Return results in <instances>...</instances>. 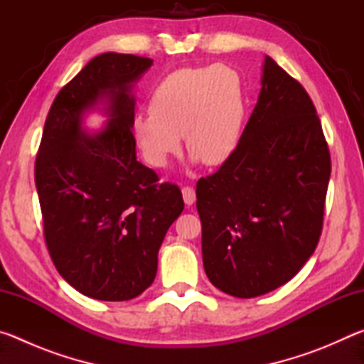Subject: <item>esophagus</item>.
Returning a JSON list of instances; mask_svg holds the SVG:
<instances>
[{
  "label": "esophagus",
  "instance_id": "1",
  "mask_svg": "<svg viewBox=\"0 0 364 364\" xmlns=\"http://www.w3.org/2000/svg\"><path fill=\"white\" fill-rule=\"evenodd\" d=\"M183 200H184V204H186L188 207L189 205H193L194 202H196V191L191 188V186H186V188H183Z\"/></svg>",
  "mask_w": 364,
  "mask_h": 364
}]
</instances>
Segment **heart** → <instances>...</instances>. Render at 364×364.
<instances>
[{
	"instance_id": "b5f03b06",
	"label": "heart",
	"mask_w": 364,
	"mask_h": 364,
	"mask_svg": "<svg viewBox=\"0 0 364 364\" xmlns=\"http://www.w3.org/2000/svg\"><path fill=\"white\" fill-rule=\"evenodd\" d=\"M247 107L242 78L231 67H184L156 85L151 114L134 115L132 133L154 168H165L181 151V136L193 162L218 167L241 144Z\"/></svg>"
}]
</instances>
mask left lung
Listing matches in <instances>:
<instances>
[{"label": "left lung", "instance_id": "obj_1", "mask_svg": "<svg viewBox=\"0 0 364 364\" xmlns=\"http://www.w3.org/2000/svg\"><path fill=\"white\" fill-rule=\"evenodd\" d=\"M234 156L197 181L202 260L212 284L252 299L291 281L323 230L331 156L316 109L269 56Z\"/></svg>", "mask_w": 364, "mask_h": 364}]
</instances>
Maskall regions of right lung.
<instances>
[{
    "mask_svg": "<svg viewBox=\"0 0 364 364\" xmlns=\"http://www.w3.org/2000/svg\"><path fill=\"white\" fill-rule=\"evenodd\" d=\"M154 60L104 53L54 100L35 164L45 239L59 274L86 297H138L157 274V255L184 202L136 160L134 86ZM108 117L96 132L84 117Z\"/></svg>",
    "mask_w": 364,
    "mask_h": 364,
    "instance_id": "add662e5",
    "label": "right lung"
}]
</instances>
